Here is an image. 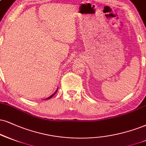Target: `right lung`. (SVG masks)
I'll return each instance as SVG.
<instances>
[{
	"mask_svg": "<svg viewBox=\"0 0 146 146\" xmlns=\"http://www.w3.org/2000/svg\"><path fill=\"white\" fill-rule=\"evenodd\" d=\"M57 90H58V89H57V90H56V91H55V93H53V95H51V96H50V97H48V98H46V99H45V100H48V99H50V98H52V97H53V95H55V93H57Z\"/></svg>",
	"mask_w": 146,
	"mask_h": 146,
	"instance_id": "obj_1",
	"label": "right lung"
}]
</instances>
